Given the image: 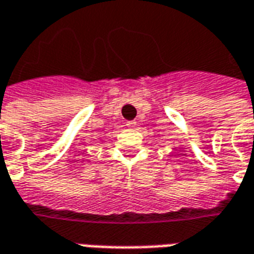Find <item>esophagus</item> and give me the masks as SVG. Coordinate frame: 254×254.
<instances>
[{"mask_svg":"<svg viewBox=\"0 0 254 254\" xmlns=\"http://www.w3.org/2000/svg\"><path fill=\"white\" fill-rule=\"evenodd\" d=\"M127 127H130V129H134V127H136V122H134V121H127Z\"/></svg>","mask_w":254,"mask_h":254,"instance_id":"obj_1","label":"esophagus"}]
</instances>
